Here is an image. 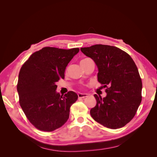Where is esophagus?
Listing matches in <instances>:
<instances>
[{
	"instance_id": "34e87169",
	"label": "esophagus",
	"mask_w": 157,
	"mask_h": 157,
	"mask_svg": "<svg viewBox=\"0 0 157 157\" xmlns=\"http://www.w3.org/2000/svg\"><path fill=\"white\" fill-rule=\"evenodd\" d=\"M78 96L79 98H84L88 96V94H85V93H78Z\"/></svg>"
}]
</instances>
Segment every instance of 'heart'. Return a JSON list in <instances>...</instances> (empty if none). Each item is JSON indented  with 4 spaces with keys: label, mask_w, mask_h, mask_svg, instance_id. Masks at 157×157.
Masks as SVG:
<instances>
[{
    "label": "heart",
    "mask_w": 157,
    "mask_h": 157,
    "mask_svg": "<svg viewBox=\"0 0 157 157\" xmlns=\"http://www.w3.org/2000/svg\"><path fill=\"white\" fill-rule=\"evenodd\" d=\"M84 59H82V60H84Z\"/></svg>",
    "instance_id": "heart-1"
}]
</instances>
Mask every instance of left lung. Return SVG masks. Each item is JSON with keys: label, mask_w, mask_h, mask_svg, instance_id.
<instances>
[{"label": "left lung", "mask_w": 157, "mask_h": 157, "mask_svg": "<svg viewBox=\"0 0 157 157\" xmlns=\"http://www.w3.org/2000/svg\"><path fill=\"white\" fill-rule=\"evenodd\" d=\"M80 50L94 61L98 82L106 88L105 98L94 94L97 103L90 115L105 127L117 129L124 126L135 116L142 98V82L134 60L113 46L96 44Z\"/></svg>", "instance_id": "8db88e82"}]
</instances>
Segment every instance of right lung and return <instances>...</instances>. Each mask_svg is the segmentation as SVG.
Wrapping results in <instances>:
<instances>
[{
	"instance_id": "1",
	"label": "right lung",
	"mask_w": 157,
	"mask_h": 157,
	"mask_svg": "<svg viewBox=\"0 0 157 157\" xmlns=\"http://www.w3.org/2000/svg\"><path fill=\"white\" fill-rule=\"evenodd\" d=\"M78 52V48L44 47L22 65L17 85L20 106L37 129L52 132L67 121L70 107L78 95L69 91L60 96L56 91V82L64 78L66 67Z\"/></svg>"
}]
</instances>
